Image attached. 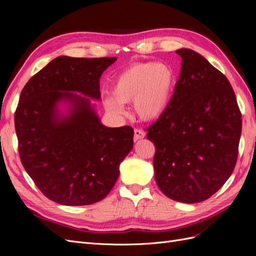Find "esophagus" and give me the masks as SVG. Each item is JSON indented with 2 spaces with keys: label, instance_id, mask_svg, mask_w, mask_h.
<instances>
[{
  "label": "esophagus",
  "instance_id": "1",
  "mask_svg": "<svg viewBox=\"0 0 256 256\" xmlns=\"http://www.w3.org/2000/svg\"><path fill=\"white\" fill-rule=\"evenodd\" d=\"M145 138V132L143 130H140V129H136L134 130V141H138V140H141V138Z\"/></svg>",
  "mask_w": 256,
  "mask_h": 256
}]
</instances>
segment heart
Here are the masks:
<instances>
[{
	"label": "heart",
	"mask_w": 256,
	"mask_h": 256,
	"mask_svg": "<svg viewBox=\"0 0 256 256\" xmlns=\"http://www.w3.org/2000/svg\"><path fill=\"white\" fill-rule=\"evenodd\" d=\"M176 82L175 69L168 63L144 62L131 65L114 79L112 97L104 100V108L111 114L122 116V104L134 102V111L138 118L156 120L171 104Z\"/></svg>",
	"instance_id": "heart-1"
}]
</instances>
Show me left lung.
Returning a JSON list of instances; mask_svg holds the SVG:
<instances>
[{"label": "left lung", "mask_w": 256, "mask_h": 256, "mask_svg": "<svg viewBox=\"0 0 256 256\" xmlns=\"http://www.w3.org/2000/svg\"><path fill=\"white\" fill-rule=\"evenodd\" d=\"M166 112L147 129L156 146L154 180L164 194L194 204L210 198L234 171L242 114L226 76L191 49Z\"/></svg>", "instance_id": "left-lung-1"}]
</instances>
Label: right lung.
<instances>
[{
	"label": "right lung",
	"instance_id": "right-lung-1",
	"mask_svg": "<svg viewBox=\"0 0 256 256\" xmlns=\"http://www.w3.org/2000/svg\"><path fill=\"white\" fill-rule=\"evenodd\" d=\"M116 58L62 56L28 80L14 115L23 166L44 194L67 206L104 198L134 147V129L102 125L99 80Z\"/></svg>",
	"mask_w": 256,
	"mask_h": 256
}]
</instances>
